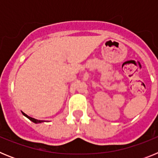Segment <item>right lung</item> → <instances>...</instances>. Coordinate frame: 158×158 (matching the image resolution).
Segmentation results:
<instances>
[{"label": "right lung", "instance_id": "right-lung-1", "mask_svg": "<svg viewBox=\"0 0 158 158\" xmlns=\"http://www.w3.org/2000/svg\"><path fill=\"white\" fill-rule=\"evenodd\" d=\"M22 113H23V115H24V116L27 117V118H29V119H30L31 121H32V122L35 123H40L44 122V121H43V120H38V119H35V118H31V117H30V116H28V115H26V114H25V113H23V111H22Z\"/></svg>", "mask_w": 158, "mask_h": 158}]
</instances>
